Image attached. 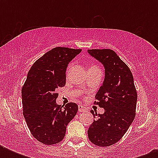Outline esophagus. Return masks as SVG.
<instances>
[{
    "instance_id": "1",
    "label": "esophagus",
    "mask_w": 158,
    "mask_h": 158,
    "mask_svg": "<svg viewBox=\"0 0 158 158\" xmlns=\"http://www.w3.org/2000/svg\"><path fill=\"white\" fill-rule=\"evenodd\" d=\"M78 108H79V111H84V110H86V108L84 107V106H82V105L78 106Z\"/></svg>"
}]
</instances>
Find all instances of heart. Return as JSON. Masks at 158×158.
Returning a JSON list of instances; mask_svg holds the SVG:
<instances>
[{
	"label": "heart",
	"mask_w": 158,
	"mask_h": 158,
	"mask_svg": "<svg viewBox=\"0 0 158 158\" xmlns=\"http://www.w3.org/2000/svg\"><path fill=\"white\" fill-rule=\"evenodd\" d=\"M99 69V68L98 66H96V65H91V66L89 67V69Z\"/></svg>",
	"instance_id": "1"
}]
</instances>
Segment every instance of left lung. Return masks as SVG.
<instances>
[{
  "label": "left lung",
  "mask_w": 158,
  "mask_h": 158,
  "mask_svg": "<svg viewBox=\"0 0 158 158\" xmlns=\"http://www.w3.org/2000/svg\"><path fill=\"white\" fill-rule=\"evenodd\" d=\"M103 64L105 78L96 94L97 104L104 108L103 114L91 113L94 120L88 130L89 140L100 147L117 143L124 136L135 117L137 92L130 68L110 49L88 51Z\"/></svg>",
  "instance_id": "obj_1"
}]
</instances>
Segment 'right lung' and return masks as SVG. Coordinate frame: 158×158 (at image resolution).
<instances>
[{"mask_svg": "<svg viewBox=\"0 0 158 158\" xmlns=\"http://www.w3.org/2000/svg\"><path fill=\"white\" fill-rule=\"evenodd\" d=\"M81 49L55 48L39 58L29 69L22 88L23 113L31 134L46 145L58 143L66 126L78 111V105H57L56 89L66 82L67 66Z\"/></svg>", "mask_w": 158, "mask_h": 158, "instance_id": "add662e5", "label": "right lung"}]
</instances>
